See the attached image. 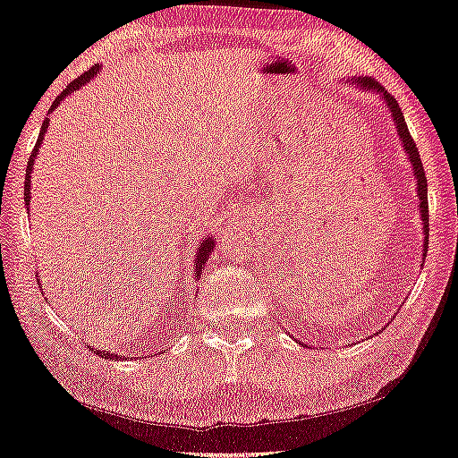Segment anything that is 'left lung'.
Instances as JSON below:
<instances>
[{
    "instance_id": "obj_1",
    "label": "left lung",
    "mask_w": 458,
    "mask_h": 458,
    "mask_svg": "<svg viewBox=\"0 0 458 458\" xmlns=\"http://www.w3.org/2000/svg\"><path fill=\"white\" fill-rule=\"evenodd\" d=\"M360 86L364 88V90H372V92H378L382 98H385L388 111L393 114V121L394 125H397V133L401 135V140H403V148L409 156V160L413 164V174H415V181H418V195H420V211H421V220H424V232H426V244L424 249L428 247V234H429V214H428V181H426V170H424V164H421L420 158V152H418V146H415V141L411 138V133H409L407 129V123L403 119V113H401L399 108V102L394 100L393 94H388L385 88H382L377 80L372 78H366V80H358Z\"/></svg>"
}]
</instances>
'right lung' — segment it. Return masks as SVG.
<instances>
[{"label":"right lung","instance_id":"add662e5","mask_svg":"<svg viewBox=\"0 0 458 458\" xmlns=\"http://www.w3.org/2000/svg\"><path fill=\"white\" fill-rule=\"evenodd\" d=\"M97 72H98V65H94L92 70H88L86 73H81L80 78L73 80L72 84L67 86L64 92H61V97L55 98V102H53V106H51V108H57V105H59V100H61V98H65L67 94H72L73 90H78V88L84 86L88 80L97 76ZM47 127H49V119H45V123H43V129H40V135H38V140H37V146H34L32 154H30V160H29V166H26V181H24V201H26V206H29V203H30V195H29V193H30V170H32V164H34V156H37V152H38V146H40V141H43V138H45ZM211 250H214V238H206V241L201 242L199 250H197V261H195V271H197V273H199L203 267H206V261L209 259ZM100 356H102V358H113V360H119V356H114V353H108V352H100Z\"/></svg>","mask_w":458,"mask_h":458}]
</instances>
